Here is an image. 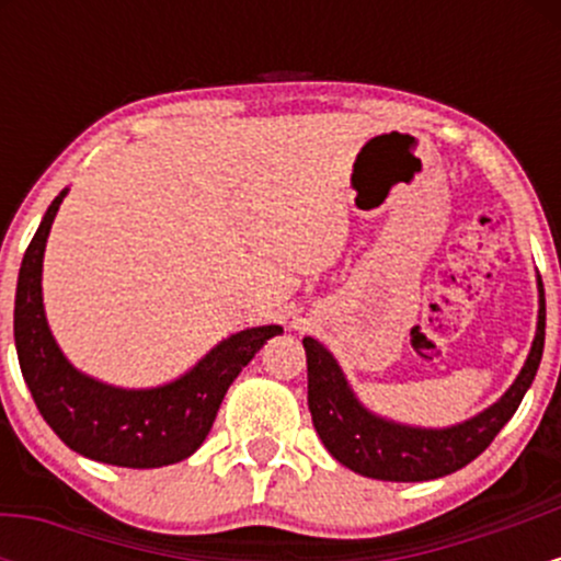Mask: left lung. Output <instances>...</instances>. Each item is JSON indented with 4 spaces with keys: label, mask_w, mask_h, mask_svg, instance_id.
Segmentation results:
<instances>
[{
    "label": "left lung",
    "mask_w": 561,
    "mask_h": 561,
    "mask_svg": "<svg viewBox=\"0 0 561 561\" xmlns=\"http://www.w3.org/2000/svg\"><path fill=\"white\" fill-rule=\"evenodd\" d=\"M546 340V300L540 293L538 330L514 385L491 409L454 427H409L371 414L351 390L337 362L319 340L302 337L308 364V409L313 427L340 465L364 478L422 482L467 467L493 443L536 379Z\"/></svg>",
    "instance_id": "left-lung-1"
}]
</instances>
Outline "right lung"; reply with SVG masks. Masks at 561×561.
Instances as JSON below:
<instances>
[{
  "label": "right lung",
  "mask_w": 561,
  "mask_h": 561,
  "mask_svg": "<svg viewBox=\"0 0 561 561\" xmlns=\"http://www.w3.org/2000/svg\"><path fill=\"white\" fill-rule=\"evenodd\" d=\"M66 195L62 190L47 208L18 274L15 347L25 385L44 422L76 454L131 469L176 465L203 446L229 385L282 327L231 334L160 388L124 390L81 375L57 347L42 302L44 248Z\"/></svg>",
  "instance_id": "add662e5"
}]
</instances>
